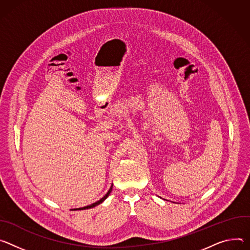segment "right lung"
<instances>
[{"instance_id": "add662e5", "label": "right lung", "mask_w": 250, "mask_h": 250, "mask_svg": "<svg viewBox=\"0 0 250 250\" xmlns=\"http://www.w3.org/2000/svg\"><path fill=\"white\" fill-rule=\"evenodd\" d=\"M112 187L113 186H111V188H109V190L107 191V193L106 195L102 198V199H100L99 201H97L96 203H93L92 205H90V206H87V207H83V208H74V209H87V208H94V207H96V206H98L99 204H101V203H103L107 198H108V196L110 195V192H111V190H112Z\"/></svg>"}]
</instances>
